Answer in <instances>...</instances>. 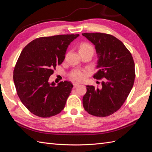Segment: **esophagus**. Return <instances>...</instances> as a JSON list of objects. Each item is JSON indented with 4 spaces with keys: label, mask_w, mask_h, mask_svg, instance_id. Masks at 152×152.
<instances>
[{
    "label": "esophagus",
    "mask_w": 152,
    "mask_h": 152,
    "mask_svg": "<svg viewBox=\"0 0 152 152\" xmlns=\"http://www.w3.org/2000/svg\"><path fill=\"white\" fill-rule=\"evenodd\" d=\"M73 86H74L73 88H76L77 86H79V83H73Z\"/></svg>",
    "instance_id": "1"
}]
</instances>
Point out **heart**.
<instances>
[{
	"mask_svg": "<svg viewBox=\"0 0 152 152\" xmlns=\"http://www.w3.org/2000/svg\"><path fill=\"white\" fill-rule=\"evenodd\" d=\"M92 51L93 53L94 51V48H93L92 45L89 43L83 42L81 44L80 46L79 51L82 52V51ZM69 76L71 80H74L76 82H82L86 78V70L83 69H74L69 74Z\"/></svg>",
	"mask_w": 152,
	"mask_h": 152,
	"instance_id": "1",
	"label": "heart"
}]
</instances>
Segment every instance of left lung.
Returning a JSON list of instances; mask_svg holds the SVG:
<instances>
[{
    "label": "left lung",
    "mask_w": 152,
    "mask_h": 152,
    "mask_svg": "<svg viewBox=\"0 0 152 152\" xmlns=\"http://www.w3.org/2000/svg\"><path fill=\"white\" fill-rule=\"evenodd\" d=\"M95 45L98 71L93 78L104 79L102 88L87 86L83 106L89 114L106 117L118 111L131 91L135 78L133 58L121 41L111 34L82 33Z\"/></svg>",
    "instance_id": "8db88e82"
}]
</instances>
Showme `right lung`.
<instances>
[{
	"instance_id": "add662e5",
	"label": "right lung",
	"mask_w": 152,
	"mask_h": 152,
	"mask_svg": "<svg viewBox=\"0 0 152 152\" xmlns=\"http://www.w3.org/2000/svg\"><path fill=\"white\" fill-rule=\"evenodd\" d=\"M79 34L36 38L25 46L14 70V82L21 102L33 114L50 118L63 110L73 88L69 81L48 82L65 58L69 45Z\"/></svg>"
}]
</instances>
